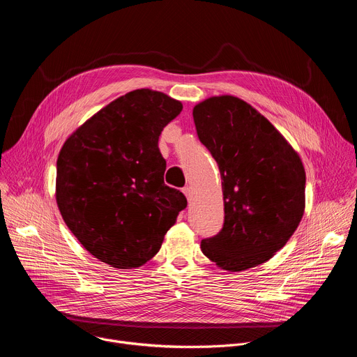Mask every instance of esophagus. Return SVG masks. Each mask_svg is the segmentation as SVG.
<instances>
[{
  "label": "esophagus",
  "mask_w": 357,
  "mask_h": 357,
  "mask_svg": "<svg viewBox=\"0 0 357 357\" xmlns=\"http://www.w3.org/2000/svg\"><path fill=\"white\" fill-rule=\"evenodd\" d=\"M182 192L185 193V196H186V197H188V200L190 202V199H192V189H190L189 186H186V188H183V189H182Z\"/></svg>",
  "instance_id": "1"
}]
</instances>
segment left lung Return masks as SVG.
Masks as SVG:
<instances>
[{
    "label": "left lung",
    "instance_id": "obj_1",
    "mask_svg": "<svg viewBox=\"0 0 357 357\" xmlns=\"http://www.w3.org/2000/svg\"><path fill=\"white\" fill-rule=\"evenodd\" d=\"M200 142L219 165L225 200L222 230L200 243L227 271L270 260L296 230L305 211V169L299 155L256 109L234 96L193 107Z\"/></svg>",
    "mask_w": 357,
    "mask_h": 357
}]
</instances>
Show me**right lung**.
Here are the masks:
<instances>
[{
    "label": "right lung",
    "instance_id": "1",
    "mask_svg": "<svg viewBox=\"0 0 357 357\" xmlns=\"http://www.w3.org/2000/svg\"><path fill=\"white\" fill-rule=\"evenodd\" d=\"M182 103L149 89L116 98L80 126L56 162L61 215L100 261L137 268L160 251L188 205L164 182L167 162L158 138Z\"/></svg>",
    "mask_w": 357,
    "mask_h": 357
}]
</instances>
